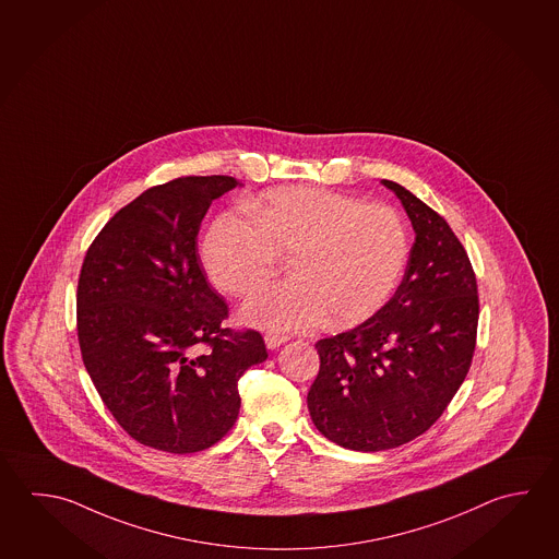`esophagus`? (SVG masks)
<instances>
[{
  "label": "esophagus",
  "instance_id": "1",
  "mask_svg": "<svg viewBox=\"0 0 559 559\" xmlns=\"http://www.w3.org/2000/svg\"><path fill=\"white\" fill-rule=\"evenodd\" d=\"M287 343V336L284 335H274V333H270V335H265V346L270 348V350H274L277 346L284 345Z\"/></svg>",
  "mask_w": 559,
  "mask_h": 559
}]
</instances>
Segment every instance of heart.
<instances>
[{"label": "heart", "mask_w": 559, "mask_h": 559, "mask_svg": "<svg viewBox=\"0 0 559 559\" xmlns=\"http://www.w3.org/2000/svg\"><path fill=\"white\" fill-rule=\"evenodd\" d=\"M250 218L221 214L204 236L203 264L218 292L252 294L292 258V282L243 305L250 325L289 333L362 323L396 292L406 270V223L388 204L323 187H280L243 204Z\"/></svg>", "instance_id": "obj_1"}]
</instances>
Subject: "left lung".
Listing matches in <instances>:
<instances>
[{
    "mask_svg": "<svg viewBox=\"0 0 559 559\" xmlns=\"http://www.w3.org/2000/svg\"><path fill=\"white\" fill-rule=\"evenodd\" d=\"M416 242L396 294L365 323L317 341L307 394L317 429L353 451H384L426 433L463 384L477 345V275L445 218L402 185Z\"/></svg>",
    "mask_w": 559,
    "mask_h": 559,
    "instance_id": "obj_1",
    "label": "left lung"
}]
</instances>
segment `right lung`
<instances>
[{
	"label": "right lung",
	"instance_id": "add662e5",
	"mask_svg": "<svg viewBox=\"0 0 559 559\" xmlns=\"http://www.w3.org/2000/svg\"><path fill=\"white\" fill-rule=\"evenodd\" d=\"M234 177L155 185L106 223L82 262L76 333L102 402L128 436L167 453L221 441L240 412L238 380L267 358L254 329L226 326L204 277L201 221Z\"/></svg>",
	"mask_w": 559,
	"mask_h": 559
}]
</instances>
